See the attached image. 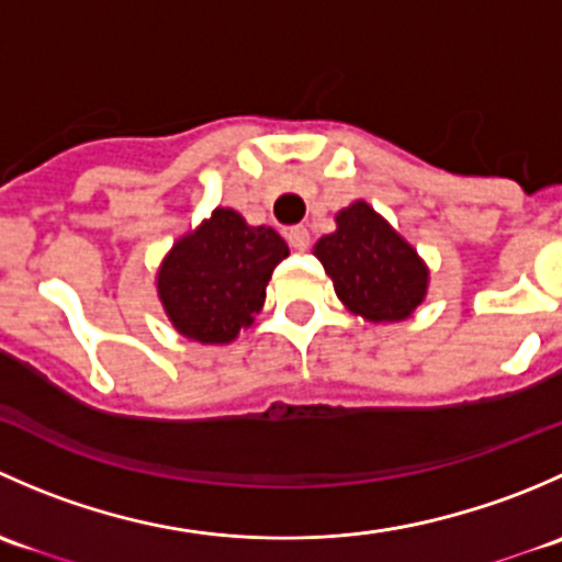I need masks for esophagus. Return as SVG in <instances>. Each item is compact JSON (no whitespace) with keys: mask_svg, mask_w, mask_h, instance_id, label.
<instances>
[{"mask_svg":"<svg viewBox=\"0 0 562 562\" xmlns=\"http://www.w3.org/2000/svg\"><path fill=\"white\" fill-rule=\"evenodd\" d=\"M288 245H291L293 249H299V252H304V249L310 247V231L302 228V225H296V228H291L285 234Z\"/></svg>","mask_w":562,"mask_h":562,"instance_id":"1","label":"esophagus"}]
</instances>
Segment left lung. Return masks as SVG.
I'll use <instances>...</instances> for the list:
<instances>
[{
  "mask_svg": "<svg viewBox=\"0 0 562 562\" xmlns=\"http://www.w3.org/2000/svg\"><path fill=\"white\" fill-rule=\"evenodd\" d=\"M339 302L364 321H405L424 302L429 269L364 201L337 214V231L315 245Z\"/></svg>",
  "mask_w": 562,
  "mask_h": 562,
  "instance_id": "1",
  "label": "left lung"
}]
</instances>
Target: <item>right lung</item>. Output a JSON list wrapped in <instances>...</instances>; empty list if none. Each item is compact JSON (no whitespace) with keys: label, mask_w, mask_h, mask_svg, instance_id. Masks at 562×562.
<instances>
[{"label":"right lung","mask_w":562,"mask_h":562,"mask_svg":"<svg viewBox=\"0 0 562 562\" xmlns=\"http://www.w3.org/2000/svg\"><path fill=\"white\" fill-rule=\"evenodd\" d=\"M282 258L288 245L274 228H255L234 209H214L212 217L176 241L157 271L168 321L195 342H231L252 326Z\"/></svg>","instance_id":"right-lung-1"}]
</instances>
